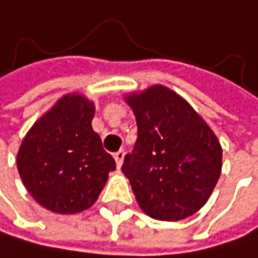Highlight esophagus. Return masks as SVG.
<instances>
[{"label": "esophagus", "mask_w": 258, "mask_h": 258, "mask_svg": "<svg viewBox=\"0 0 258 258\" xmlns=\"http://www.w3.org/2000/svg\"><path fill=\"white\" fill-rule=\"evenodd\" d=\"M123 158H125V150H119V152L114 153V160H116V164H117V167H120V166H122V163H123Z\"/></svg>", "instance_id": "esophagus-1"}]
</instances>
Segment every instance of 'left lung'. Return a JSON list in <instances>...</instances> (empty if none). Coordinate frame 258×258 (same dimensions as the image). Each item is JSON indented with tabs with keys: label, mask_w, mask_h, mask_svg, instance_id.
Masks as SVG:
<instances>
[{
	"label": "left lung",
	"mask_w": 258,
	"mask_h": 258,
	"mask_svg": "<svg viewBox=\"0 0 258 258\" xmlns=\"http://www.w3.org/2000/svg\"><path fill=\"white\" fill-rule=\"evenodd\" d=\"M138 139L122 172L142 212L160 221L185 219L205 205L222 167V149L185 98L155 84L125 97Z\"/></svg>",
	"instance_id": "8db88e82"
}]
</instances>
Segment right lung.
I'll return each mask as SVG.
<instances>
[{"instance_id": "add662e5", "label": "right lung", "mask_w": 258, "mask_h": 258, "mask_svg": "<svg viewBox=\"0 0 258 258\" xmlns=\"http://www.w3.org/2000/svg\"><path fill=\"white\" fill-rule=\"evenodd\" d=\"M95 106L69 94L31 126L17 153L18 174L36 202L72 215L95 204L116 161L92 130Z\"/></svg>"}]
</instances>
